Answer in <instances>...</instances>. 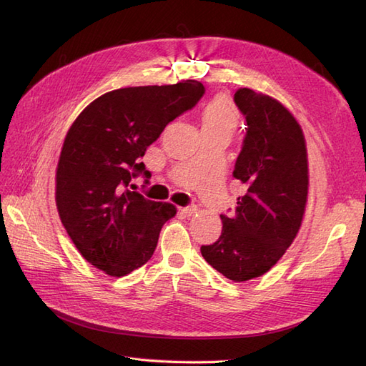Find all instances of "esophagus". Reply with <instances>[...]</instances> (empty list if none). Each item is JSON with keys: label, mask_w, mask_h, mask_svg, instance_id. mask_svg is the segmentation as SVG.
Segmentation results:
<instances>
[{"label": "esophagus", "mask_w": 366, "mask_h": 366, "mask_svg": "<svg viewBox=\"0 0 366 366\" xmlns=\"http://www.w3.org/2000/svg\"><path fill=\"white\" fill-rule=\"evenodd\" d=\"M180 212L184 214L186 217H192L197 212V207L195 206H186V207L180 209Z\"/></svg>", "instance_id": "esophagus-1"}]
</instances>
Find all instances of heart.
<instances>
[{"instance_id":"heart-1","label":"heart","mask_w":366,"mask_h":366,"mask_svg":"<svg viewBox=\"0 0 366 366\" xmlns=\"http://www.w3.org/2000/svg\"><path fill=\"white\" fill-rule=\"evenodd\" d=\"M238 112L226 96H217L203 109V131H224L232 134L238 125Z\"/></svg>"}]
</instances>
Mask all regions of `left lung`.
<instances>
[{
  "instance_id": "8db88e82",
  "label": "left lung",
  "mask_w": 366,
  "mask_h": 366,
  "mask_svg": "<svg viewBox=\"0 0 366 366\" xmlns=\"http://www.w3.org/2000/svg\"><path fill=\"white\" fill-rule=\"evenodd\" d=\"M234 101L247 128L234 177L246 187L235 214L203 258L235 282L267 273L292 246L307 206L308 159L301 125L280 101L239 88Z\"/></svg>"
}]
</instances>
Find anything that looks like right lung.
<instances>
[{
    "mask_svg": "<svg viewBox=\"0 0 366 366\" xmlns=\"http://www.w3.org/2000/svg\"><path fill=\"white\" fill-rule=\"evenodd\" d=\"M203 94V84L191 79L119 88L73 122L56 168V207L73 244L96 269L120 278L152 257L177 207L127 186L139 174L149 177L140 157Z\"/></svg>",
    "mask_w": 366,
    "mask_h": 366,
    "instance_id": "1",
    "label": "right lung"
}]
</instances>
